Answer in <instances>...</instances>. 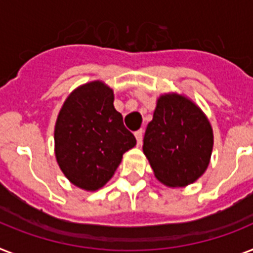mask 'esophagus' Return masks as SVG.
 Here are the masks:
<instances>
[{
    "mask_svg": "<svg viewBox=\"0 0 253 253\" xmlns=\"http://www.w3.org/2000/svg\"><path fill=\"white\" fill-rule=\"evenodd\" d=\"M143 133H144V131L143 130H137L136 132H135V137H136L137 145H140L141 141H143Z\"/></svg>",
    "mask_w": 253,
    "mask_h": 253,
    "instance_id": "34e87169",
    "label": "esophagus"
}]
</instances>
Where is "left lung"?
<instances>
[{"label": "left lung", "instance_id": "8db88e82", "mask_svg": "<svg viewBox=\"0 0 253 253\" xmlns=\"http://www.w3.org/2000/svg\"><path fill=\"white\" fill-rule=\"evenodd\" d=\"M212 151L213 130L204 112L184 94H161L143 144L156 178L173 188L194 183L208 169Z\"/></svg>", "mask_w": 253, "mask_h": 253}]
</instances>
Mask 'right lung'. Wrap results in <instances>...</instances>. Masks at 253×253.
<instances>
[{
  "label": "right lung",
  "mask_w": 253,
  "mask_h": 253,
  "mask_svg": "<svg viewBox=\"0 0 253 253\" xmlns=\"http://www.w3.org/2000/svg\"><path fill=\"white\" fill-rule=\"evenodd\" d=\"M114 92L101 80L75 88L63 102L54 126V153L67 179L97 191L116 173L125 152L136 145L114 105Z\"/></svg>",
  "instance_id": "right-lung-1"
}]
</instances>
